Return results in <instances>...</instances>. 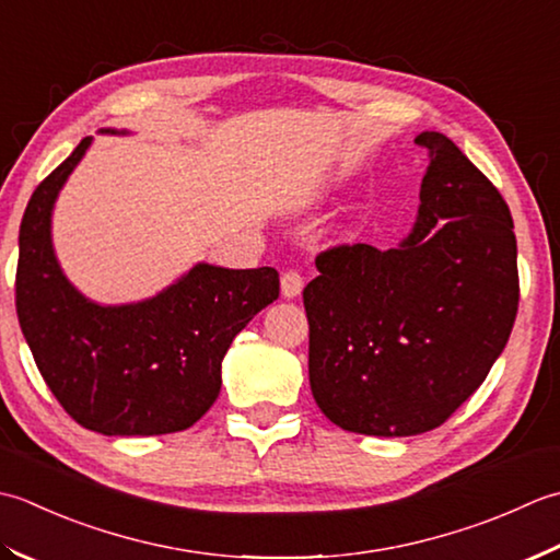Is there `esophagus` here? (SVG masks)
<instances>
[{"label":"esophagus","instance_id":"obj_1","mask_svg":"<svg viewBox=\"0 0 560 560\" xmlns=\"http://www.w3.org/2000/svg\"><path fill=\"white\" fill-rule=\"evenodd\" d=\"M280 290H282V296H288V300H292V296L300 294V292L304 290V278H302V272H296V270L282 272V278H280Z\"/></svg>","mask_w":560,"mask_h":560}]
</instances>
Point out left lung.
Returning <instances> with one entry per match:
<instances>
[{"instance_id":"8db88e82","label":"left lung","mask_w":560,"mask_h":560,"mask_svg":"<svg viewBox=\"0 0 560 560\" xmlns=\"http://www.w3.org/2000/svg\"><path fill=\"white\" fill-rule=\"evenodd\" d=\"M416 144L430 164L413 232L389 250H322L304 288L314 401L360 435L440 428L483 384L517 316L508 202L450 137Z\"/></svg>"}]
</instances>
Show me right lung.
Here are the masks:
<instances>
[{
    "instance_id": "1",
    "label": "right lung",
    "mask_w": 560,
    "mask_h": 560,
    "mask_svg": "<svg viewBox=\"0 0 560 560\" xmlns=\"http://www.w3.org/2000/svg\"><path fill=\"white\" fill-rule=\"evenodd\" d=\"M89 144L84 137L26 205L16 266L21 330L48 389L82 428L122 438L186 430L220 396L226 350L278 300L280 276L198 264L152 300H86L57 264L50 217Z\"/></svg>"
}]
</instances>
